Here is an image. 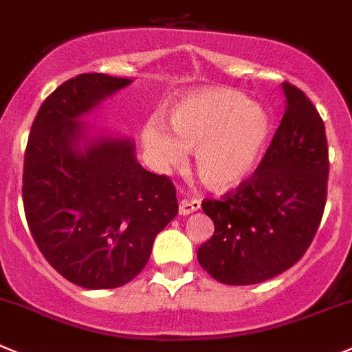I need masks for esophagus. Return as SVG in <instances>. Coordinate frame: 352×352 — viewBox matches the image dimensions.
I'll list each match as a JSON object with an SVG mask.
<instances>
[{
	"instance_id": "34e87169",
	"label": "esophagus",
	"mask_w": 352,
	"mask_h": 352,
	"mask_svg": "<svg viewBox=\"0 0 352 352\" xmlns=\"http://www.w3.org/2000/svg\"><path fill=\"white\" fill-rule=\"evenodd\" d=\"M201 208V201H197V199H182L180 201V204H179V213L180 214H184V217H186V214H190V213H194V211H197Z\"/></svg>"
}]
</instances>
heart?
<instances>
[{
    "label": "heart",
    "mask_w": 352,
    "mask_h": 352,
    "mask_svg": "<svg viewBox=\"0 0 352 352\" xmlns=\"http://www.w3.org/2000/svg\"><path fill=\"white\" fill-rule=\"evenodd\" d=\"M170 129L149 118L142 142L158 168L179 165L192 149L194 170L214 192H228L248 182L265 158L274 120L265 107L227 87H204L180 96L170 107Z\"/></svg>",
    "instance_id": "heart-1"
}]
</instances>
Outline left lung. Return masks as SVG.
<instances>
[{
  "instance_id": "1",
  "label": "left lung",
  "mask_w": 352,
  "mask_h": 352,
  "mask_svg": "<svg viewBox=\"0 0 352 352\" xmlns=\"http://www.w3.org/2000/svg\"><path fill=\"white\" fill-rule=\"evenodd\" d=\"M285 113L248 182L221 199H204L211 239L197 261L227 285L270 280L302 258L322 221L329 180L325 125L315 104L284 82Z\"/></svg>"
}]
</instances>
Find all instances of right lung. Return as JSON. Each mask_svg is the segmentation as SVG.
<instances>
[{
    "label": "right lung",
    "mask_w": 352,
    "mask_h": 352,
    "mask_svg": "<svg viewBox=\"0 0 352 352\" xmlns=\"http://www.w3.org/2000/svg\"><path fill=\"white\" fill-rule=\"evenodd\" d=\"M131 78L80 74L44 100L23 158V210L51 267L84 289L138 277L179 211L175 187L142 168L131 139L87 135L82 115Z\"/></svg>",
    "instance_id": "obj_1"
}]
</instances>
